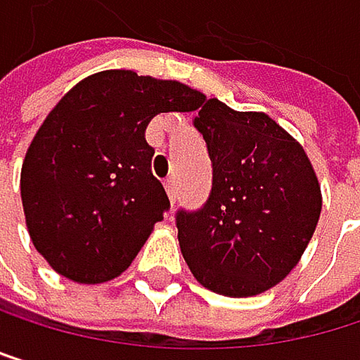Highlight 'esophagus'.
Listing matches in <instances>:
<instances>
[{"mask_svg":"<svg viewBox=\"0 0 360 360\" xmlns=\"http://www.w3.org/2000/svg\"><path fill=\"white\" fill-rule=\"evenodd\" d=\"M164 188H166V194H168L170 202L174 205V198H176V186H174L172 179H170V181H166V184H164Z\"/></svg>","mask_w":360,"mask_h":360,"instance_id":"34e87169","label":"esophagus"}]
</instances>
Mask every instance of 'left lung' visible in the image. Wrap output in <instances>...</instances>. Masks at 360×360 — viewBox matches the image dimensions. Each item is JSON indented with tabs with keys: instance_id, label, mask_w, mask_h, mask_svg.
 <instances>
[{
	"instance_id": "8db88e82",
	"label": "left lung",
	"mask_w": 360,
	"mask_h": 360,
	"mask_svg": "<svg viewBox=\"0 0 360 360\" xmlns=\"http://www.w3.org/2000/svg\"><path fill=\"white\" fill-rule=\"evenodd\" d=\"M194 127L214 164L210 200L179 212V246L194 278L229 298L268 292L292 272L322 214L302 144L264 112L202 99Z\"/></svg>"
}]
</instances>
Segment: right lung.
<instances>
[{
	"mask_svg": "<svg viewBox=\"0 0 360 360\" xmlns=\"http://www.w3.org/2000/svg\"><path fill=\"white\" fill-rule=\"evenodd\" d=\"M202 99L176 79L112 68L56 103L27 146L21 200L30 240L58 274L99 285L131 266L170 207L150 172L146 125Z\"/></svg>",
	"mask_w": 360,
	"mask_h": 360,
	"instance_id": "obj_1",
	"label": "right lung"
}]
</instances>
